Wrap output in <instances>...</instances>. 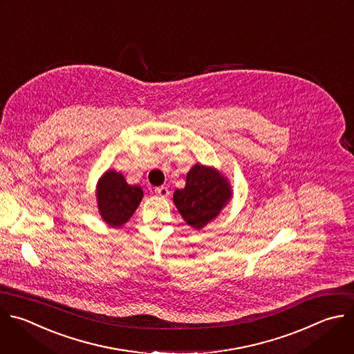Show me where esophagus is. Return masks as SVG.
I'll return each mask as SVG.
<instances>
[{
    "label": "esophagus",
    "instance_id": "esophagus-1",
    "mask_svg": "<svg viewBox=\"0 0 354 354\" xmlns=\"http://www.w3.org/2000/svg\"><path fill=\"white\" fill-rule=\"evenodd\" d=\"M156 194L157 196H160V197H168L169 196V190H168V187L167 186H160V187H156Z\"/></svg>",
    "mask_w": 354,
    "mask_h": 354
}]
</instances>
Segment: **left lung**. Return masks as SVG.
I'll return each mask as SVG.
<instances>
[{"instance_id":"1","label":"left lung","mask_w":354,"mask_h":354,"mask_svg":"<svg viewBox=\"0 0 354 354\" xmlns=\"http://www.w3.org/2000/svg\"><path fill=\"white\" fill-rule=\"evenodd\" d=\"M232 197L229 182L215 168L196 164L186 176V186L176 189L174 203L194 229L204 227L212 221Z\"/></svg>"}]
</instances>
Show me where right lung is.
<instances>
[{
  "label": "right lung",
  "instance_id": "1",
  "mask_svg": "<svg viewBox=\"0 0 354 354\" xmlns=\"http://www.w3.org/2000/svg\"><path fill=\"white\" fill-rule=\"evenodd\" d=\"M142 198V187L128 185L124 175L113 169L106 171L98 180V211L101 218L113 227H120L129 221Z\"/></svg>",
  "mask_w": 354,
  "mask_h": 354
}]
</instances>
